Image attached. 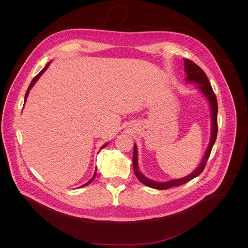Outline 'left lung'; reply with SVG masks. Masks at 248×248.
Here are the masks:
<instances>
[{"instance_id":"1","label":"left lung","mask_w":248,"mask_h":248,"mask_svg":"<svg viewBox=\"0 0 248 248\" xmlns=\"http://www.w3.org/2000/svg\"><path fill=\"white\" fill-rule=\"evenodd\" d=\"M183 62H184L185 72L187 74L186 81L200 84L199 89L202 92V93L204 94V96L207 98V100L210 103V106H211V119H212L211 140H210L209 145L207 147V150L205 152V155H204L200 166L197 168V170L195 172H193L191 175H189L187 177L170 180V181H166V182L152 181V180L148 179L147 177H145L142 175L140 171L139 170V166H138V150H137V146L135 145L134 146V155H133L134 172L138 177V179L141 183H143L146 186H148V187L154 188V189L165 190V189H168V188H171V187H177V186L182 185V184L190 181L191 179L200 176L202 173V171L204 170L205 166H206L207 160H208V158L210 156V154H211V151H212L213 146H214L216 139H217V97H216V94L213 91L212 87L210 85V82H209L205 72L202 71L196 63H194L192 60L183 59Z\"/></svg>"}]
</instances>
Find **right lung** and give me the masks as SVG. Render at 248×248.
Returning a JSON list of instances; mask_svg holds the SVG:
<instances>
[{
  "label": "right lung",
  "mask_w": 248,
  "mask_h": 248,
  "mask_svg": "<svg viewBox=\"0 0 248 248\" xmlns=\"http://www.w3.org/2000/svg\"><path fill=\"white\" fill-rule=\"evenodd\" d=\"M48 65H49V63H48V64H47V65H46V67H45V68H44V69H43V70H42V71H40V72H39V73H38V74H37V75H36L35 77H34V78H33V79H32V81H31V85H30V86H29V89H28V91H27V93H26V95H25V102H26V100H27V97H28V95H29V93H30V90H31V88H32V87H33V85H34V84H35L36 81H37V80H38V79H39V77H40V76H41V75H42V74H43V73H44V71H46V69H47V66H48ZM107 145H108V143H106V144H105V145H103V146H102V147H101V149H103V148H104V147H106ZM95 176H96V170H95V172H94V175H93V177H92V178H91V179H90V180H89V181H88V182H87V183H85V184H84V185H82V186H81V187H84V186H87V185H88V184H90V183H91V182H92V181H93V179H94V177H95Z\"/></svg>",
  "instance_id": "1"
}]
</instances>
